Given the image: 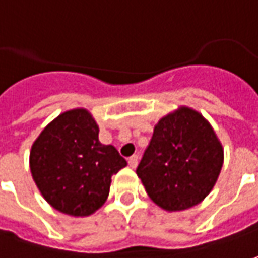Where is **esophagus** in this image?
<instances>
[{"instance_id":"1","label":"esophagus","mask_w":258,"mask_h":258,"mask_svg":"<svg viewBox=\"0 0 258 258\" xmlns=\"http://www.w3.org/2000/svg\"><path fill=\"white\" fill-rule=\"evenodd\" d=\"M138 164V157L137 156H133L128 158V165L131 168H136Z\"/></svg>"}]
</instances>
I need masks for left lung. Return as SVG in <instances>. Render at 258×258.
Wrapping results in <instances>:
<instances>
[{
  "instance_id": "1",
  "label": "left lung",
  "mask_w": 258,
  "mask_h": 258,
  "mask_svg": "<svg viewBox=\"0 0 258 258\" xmlns=\"http://www.w3.org/2000/svg\"><path fill=\"white\" fill-rule=\"evenodd\" d=\"M223 163L224 150L211 124L182 105L156 124L137 175L158 207L182 211L209 196Z\"/></svg>"
}]
</instances>
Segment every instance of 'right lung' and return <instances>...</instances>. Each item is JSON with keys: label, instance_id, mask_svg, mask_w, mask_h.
Instances as JSON below:
<instances>
[{"label": "right lung", "instance_id": "add662e5", "mask_svg": "<svg viewBox=\"0 0 258 258\" xmlns=\"http://www.w3.org/2000/svg\"><path fill=\"white\" fill-rule=\"evenodd\" d=\"M98 133L91 112L74 108L51 121L32 144V178L59 213L91 216L107 200L112 175L127 165L115 147L100 143Z\"/></svg>", "mask_w": 258, "mask_h": 258}]
</instances>
